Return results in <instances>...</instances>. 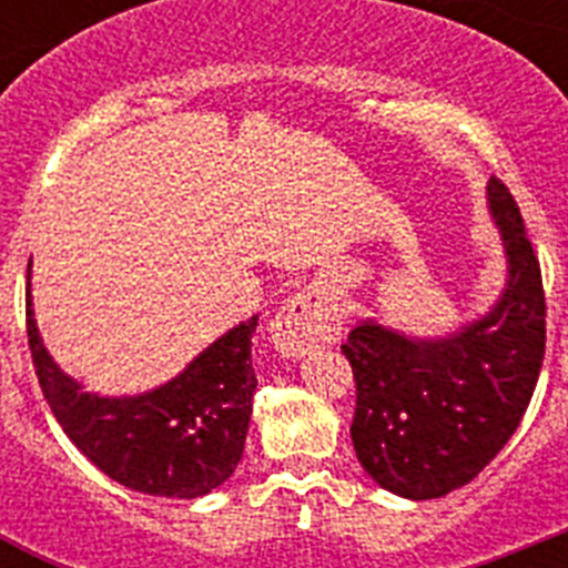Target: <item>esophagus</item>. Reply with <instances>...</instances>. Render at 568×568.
Masks as SVG:
<instances>
[{"mask_svg": "<svg viewBox=\"0 0 568 568\" xmlns=\"http://www.w3.org/2000/svg\"><path fill=\"white\" fill-rule=\"evenodd\" d=\"M273 344L281 355L301 358L315 344H333L341 335V313L333 295L321 290H304L278 310L270 324Z\"/></svg>", "mask_w": 568, "mask_h": 568, "instance_id": "esophagus-1", "label": "esophagus"}]
</instances>
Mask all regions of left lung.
<instances>
[{"mask_svg":"<svg viewBox=\"0 0 568 568\" xmlns=\"http://www.w3.org/2000/svg\"><path fill=\"white\" fill-rule=\"evenodd\" d=\"M509 281L489 315L438 341H413L373 321L341 344L353 366L355 455L375 484L429 500L469 484L518 429L546 353L540 261L515 195L489 179Z\"/></svg>","mask_w":568,"mask_h":568,"instance_id":"left-lung-1","label":"left lung"}]
</instances>
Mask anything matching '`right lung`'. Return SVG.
Segmentation results:
<instances>
[{
  "mask_svg": "<svg viewBox=\"0 0 568 568\" xmlns=\"http://www.w3.org/2000/svg\"><path fill=\"white\" fill-rule=\"evenodd\" d=\"M24 315L30 358L50 413L108 478L144 495L190 500L233 475L258 384L250 361L258 315L207 346L179 378L135 398L84 393L53 364L33 321L30 287Z\"/></svg>",
  "mask_w": 568,
  "mask_h": 568,
  "instance_id": "right-lung-1",
  "label": "right lung"
}]
</instances>
